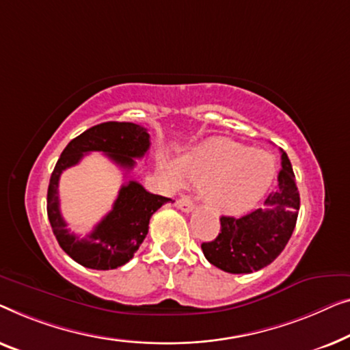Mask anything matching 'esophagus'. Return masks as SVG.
Masks as SVG:
<instances>
[{
    "instance_id": "obj_1",
    "label": "esophagus",
    "mask_w": 350,
    "mask_h": 350,
    "mask_svg": "<svg viewBox=\"0 0 350 350\" xmlns=\"http://www.w3.org/2000/svg\"><path fill=\"white\" fill-rule=\"evenodd\" d=\"M176 208L180 209L182 213H191L195 209V204L189 198H180L176 201Z\"/></svg>"
}]
</instances>
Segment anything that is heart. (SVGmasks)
Wrapping results in <instances>:
<instances>
[{
  "label": "heart",
  "instance_id": "b5f03b06",
  "mask_svg": "<svg viewBox=\"0 0 350 350\" xmlns=\"http://www.w3.org/2000/svg\"><path fill=\"white\" fill-rule=\"evenodd\" d=\"M174 177L204 185L206 203L219 214H243L267 195L275 160L228 137H211L176 160Z\"/></svg>",
  "mask_w": 350,
  "mask_h": 350
}]
</instances>
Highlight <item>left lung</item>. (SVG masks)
<instances>
[{
    "label": "left lung",
    "instance_id": "8db88e82",
    "mask_svg": "<svg viewBox=\"0 0 350 350\" xmlns=\"http://www.w3.org/2000/svg\"><path fill=\"white\" fill-rule=\"evenodd\" d=\"M265 204V209H255L243 217H220L217 238L201 244L211 265L231 274H247L273 263L287 245L297 225L299 193L285 152L278 189Z\"/></svg>",
    "mask_w": 350,
    "mask_h": 350
}]
</instances>
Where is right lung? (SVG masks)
<instances>
[{"instance_id": "add662e5", "label": "right lung", "mask_w": 350, "mask_h": 350, "mask_svg": "<svg viewBox=\"0 0 350 350\" xmlns=\"http://www.w3.org/2000/svg\"><path fill=\"white\" fill-rule=\"evenodd\" d=\"M150 147L144 126L131 122H105L75 137L62 152L47 190V215L60 247L82 267L116 269L130 262L149 231V220L171 198L147 191L139 182L122 185L111 213L85 238L66 228L60 213L58 180L63 171L77 165L88 152H103L125 171L133 170L135 159H142Z\"/></svg>"}]
</instances>
